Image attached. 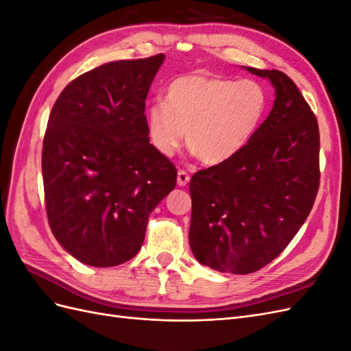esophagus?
<instances>
[{
  "label": "esophagus",
  "instance_id": "1",
  "mask_svg": "<svg viewBox=\"0 0 351 351\" xmlns=\"http://www.w3.org/2000/svg\"><path fill=\"white\" fill-rule=\"evenodd\" d=\"M190 182V176L187 171H184V169H180L178 174H177V184L178 186H186L187 183Z\"/></svg>",
  "mask_w": 351,
  "mask_h": 351
}]
</instances>
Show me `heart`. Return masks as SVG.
I'll list each match as a JSON object with an SVG mask.
<instances>
[{"label":"heart","instance_id":"obj_1","mask_svg":"<svg viewBox=\"0 0 351 351\" xmlns=\"http://www.w3.org/2000/svg\"><path fill=\"white\" fill-rule=\"evenodd\" d=\"M268 104L267 89L256 80L193 71L168 83L165 102L147 107V137L159 155L173 156L187 130L190 149L202 162L224 164L252 142Z\"/></svg>","mask_w":351,"mask_h":351}]
</instances>
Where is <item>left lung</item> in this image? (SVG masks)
<instances>
[{
  "instance_id": "1",
  "label": "left lung",
  "mask_w": 351,
  "mask_h": 351,
  "mask_svg": "<svg viewBox=\"0 0 351 351\" xmlns=\"http://www.w3.org/2000/svg\"><path fill=\"white\" fill-rule=\"evenodd\" d=\"M244 69L271 80L274 107L237 156L190 180V249L202 265L237 275L259 271L289 246L321 178L319 127L299 88L280 70Z\"/></svg>"
}]
</instances>
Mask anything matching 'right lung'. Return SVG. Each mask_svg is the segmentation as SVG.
Wrapping results in <instances>:
<instances>
[{"instance_id": "right-lung-1", "label": "right lung", "mask_w": 351, "mask_h": 351, "mask_svg": "<svg viewBox=\"0 0 351 351\" xmlns=\"http://www.w3.org/2000/svg\"><path fill=\"white\" fill-rule=\"evenodd\" d=\"M165 56L120 60L70 82L49 114L42 147L52 234L90 267H117L141 250L147 218L177 183L149 143L145 101Z\"/></svg>"}]
</instances>
